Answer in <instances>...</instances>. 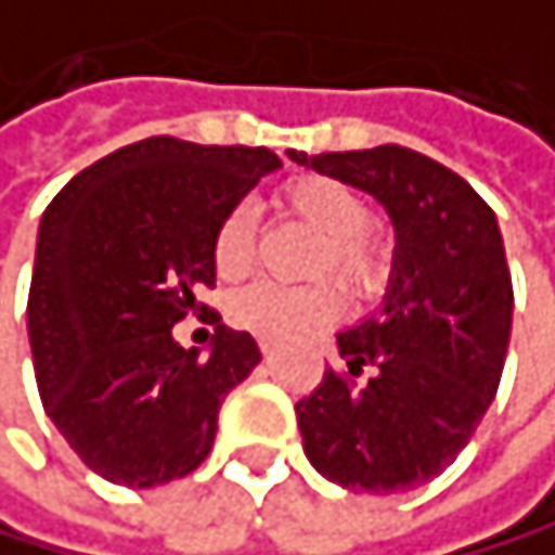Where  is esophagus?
Masks as SVG:
<instances>
[{"label": "esophagus", "instance_id": "1", "mask_svg": "<svg viewBox=\"0 0 555 555\" xmlns=\"http://www.w3.org/2000/svg\"><path fill=\"white\" fill-rule=\"evenodd\" d=\"M259 348H262V354H272L275 351V340L272 337H259Z\"/></svg>", "mask_w": 555, "mask_h": 555}]
</instances>
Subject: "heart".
Listing matches in <instances>:
<instances>
[{"instance_id": "b5f03b06", "label": "heart", "mask_w": 555, "mask_h": 555, "mask_svg": "<svg viewBox=\"0 0 555 555\" xmlns=\"http://www.w3.org/2000/svg\"><path fill=\"white\" fill-rule=\"evenodd\" d=\"M280 204L289 215L304 218L320 231L324 248L317 255V272H334L340 283L369 293L382 283L389 269V248L369 228L372 207L354 186L334 177H296L280 191ZM210 259L221 280H242L255 262V210L242 201L231 204L210 238ZM340 313V293L334 283L280 286L251 283L231 293L228 317L231 324L259 337H296Z\"/></svg>"}]
</instances>
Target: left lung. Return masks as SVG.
I'll list each match as a JSON object with an SVG mask.
<instances>
[{"instance_id": "left-lung-1", "label": "left lung", "mask_w": 555, "mask_h": 555, "mask_svg": "<svg viewBox=\"0 0 555 555\" xmlns=\"http://www.w3.org/2000/svg\"><path fill=\"white\" fill-rule=\"evenodd\" d=\"M289 156L375 194L399 238L385 307L337 334L345 364L296 402L304 450L348 491L420 488L457 461L502 382L515 296L494 210L405 146Z\"/></svg>"}]
</instances>
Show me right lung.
Here are the masks:
<instances>
[{
	"label": "right lung",
	"instance_id": "obj_1",
	"mask_svg": "<svg viewBox=\"0 0 555 555\" xmlns=\"http://www.w3.org/2000/svg\"><path fill=\"white\" fill-rule=\"evenodd\" d=\"M280 156L150 135L91 163L40 221L26 327L47 416L94 474L156 488L197 470L224 396L262 361L248 331L219 324L207 359L172 324L215 289L210 238Z\"/></svg>",
	"mask_w": 555,
	"mask_h": 555
}]
</instances>
